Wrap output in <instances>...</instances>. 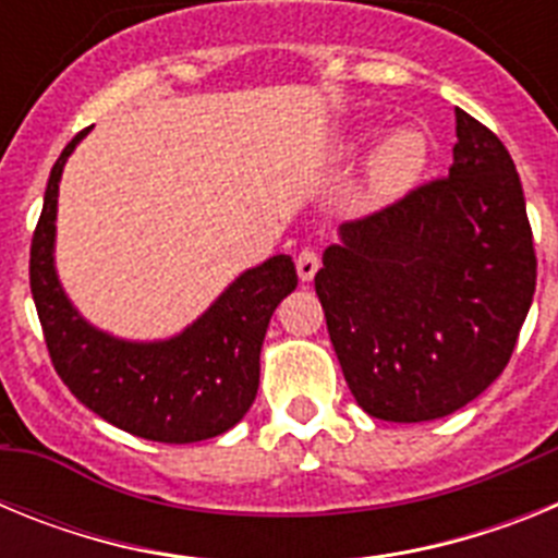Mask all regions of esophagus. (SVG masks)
<instances>
[{"mask_svg": "<svg viewBox=\"0 0 558 558\" xmlns=\"http://www.w3.org/2000/svg\"><path fill=\"white\" fill-rule=\"evenodd\" d=\"M318 265H322V259H318V254L310 248L299 251V256H295V270H299V279H302V282H313V276L318 274Z\"/></svg>", "mask_w": 558, "mask_h": 558, "instance_id": "1", "label": "esophagus"}]
</instances>
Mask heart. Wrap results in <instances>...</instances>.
I'll return each instance as SVG.
<instances>
[{
    "label": "heart",
    "instance_id": "1",
    "mask_svg": "<svg viewBox=\"0 0 558 558\" xmlns=\"http://www.w3.org/2000/svg\"><path fill=\"white\" fill-rule=\"evenodd\" d=\"M374 131L363 133L360 142H368ZM430 165V142L418 128H397L377 142L368 159V190L374 198H397L411 190Z\"/></svg>",
    "mask_w": 558,
    "mask_h": 558
}]
</instances>
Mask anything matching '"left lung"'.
I'll use <instances>...</instances> for the list:
<instances>
[{
    "label": "left lung",
    "instance_id": "obj_1",
    "mask_svg": "<svg viewBox=\"0 0 558 558\" xmlns=\"http://www.w3.org/2000/svg\"><path fill=\"white\" fill-rule=\"evenodd\" d=\"M447 179L340 226L315 293L357 405L383 422L456 413L500 377L536 290L509 150L456 108Z\"/></svg>",
    "mask_w": 558,
    "mask_h": 558
}]
</instances>
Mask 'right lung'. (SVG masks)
<instances>
[{"mask_svg":"<svg viewBox=\"0 0 558 558\" xmlns=\"http://www.w3.org/2000/svg\"><path fill=\"white\" fill-rule=\"evenodd\" d=\"M88 131L63 147L49 172L29 248V290L49 357L63 386L120 430L161 445H192L231 430L259 388V352L270 315L299 284L288 254L243 270L179 335L125 340L88 324L56 270L58 184Z\"/></svg>","mask_w":558,"mask_h":558,"instance_id":"right-lung-1","label":"right lung"}]
</instances>
